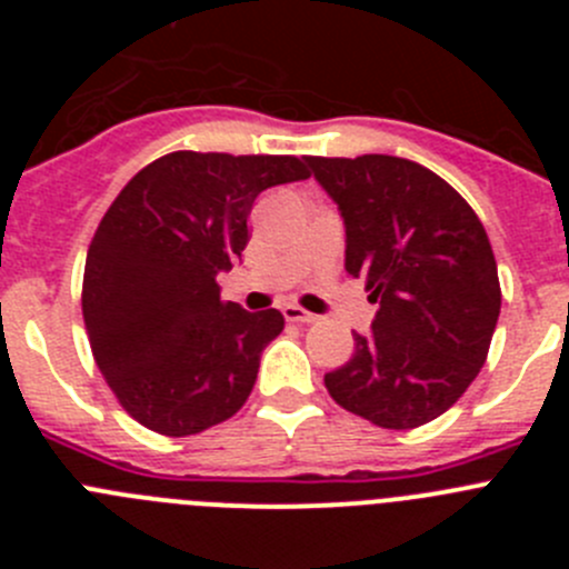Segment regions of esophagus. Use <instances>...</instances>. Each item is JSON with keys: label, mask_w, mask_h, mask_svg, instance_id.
Returning a JSON list of instances; mask_svg holds the SVG:
<instances>
[{"label": "esophagus", "mask_w": 569, "mask_h": 569, "mask_svg": "<svg viewBox=\"0 0 569 569\" xmlns=\"http://www.w3.org/2000/svg\"><path fill=\"white\" fill-rule=\"evenodd\" d=\"M281 313H284V319L288 321H299V325H310V321L319 319V316L308 313V310H301L299 305H284V308H281Z\"/></svg>", "instance_id": "obj_1"}]
</instances>
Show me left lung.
Here are the masks:
<instances>
[{
  "instance_id": "left-lung-1",
  "label": "left lung",
  "mask_w": 569,
  "mask_h": 569,
  "mask_svg": "<svg viewBox=\"0 0 569 569\" xmlns=\"http://www.w3.org/2000/svg\"><path fill=\"white\" fill-rule=\"evenodd\" d=\"M345 222V270L376 301L353 359L325 376L350 413L387 430L441 416L479 376L499 321L496 256L479 216L410 159L308 156Z\"/></svg>"
}]
</instances>
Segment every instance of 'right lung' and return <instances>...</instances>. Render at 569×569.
<instances>
[{"label":"right lung","mask_w":569,"mask_h":569,"mask_svg":"<svg viewBox=\"0 0 569 569\" xmlns=\"http://www.w3.org/2000/svg\"><path fill=\"white\" fill-rule=\"evenodd\" d=\"M308 176L296 156L176 150L116 196L90 241L82 313L104 381L139 425L193 436L248 401L284 316L222 301L216 276L241 259L256 196Z\"/></svg>","instance_id":"obj_1"}]
</instances>
